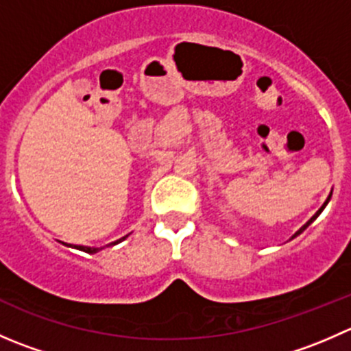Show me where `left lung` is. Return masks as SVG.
<instances>
[{
	"label": "left lung",
	"mask_w": 351,
	"mask_h": 351,
	"mask_svg": "<svg viewBox=\"0 0 351 351\" xmlns=\"http://www.w3.org/2000/svg\"><path fill=\"white\" fill-rule=\"evenodd\" d=\"M329 198H331V197H328V200H326V202H324V205H323V207H321V208H319V210H317V212H316V214H314V215H313V217H311V219H309V221H307V222H306V224H304V226H302V228H300V229H299V231H297V232H295V234H293V238H295V236H299V234H300V232H302V231H304V229H306V228H307V226H309V224H311V222H313V221H314V219H316V217H317V215H319V214H321V212H323V208H324V207H326V204H328V202H329Z\"/></svg>",
	"instance_id": "1"
}]
</instances>
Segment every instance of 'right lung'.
I'll use <instances>...</instances> for the list:
<instances>
[{
  "label": "right lung",
  "mask_w": 351,
  "mask_h": 351,
  "mask_svg": "<svg viewBox=\"0 0 351 351\" xmlns=\"http://www.w3.org/2000/svg\"><path fill=\"white\" fill-rule=\"evenodd\" d=\"M127 236H123L122 239H125ZM122 239H119V241H115V243H112V244H117V243H120L122 241ZM77 250H81V251H84V253H97L98 251V247H88V246H76Z\"/></svg>",
  "instance_id": "obj_1"
}]
</instances>
